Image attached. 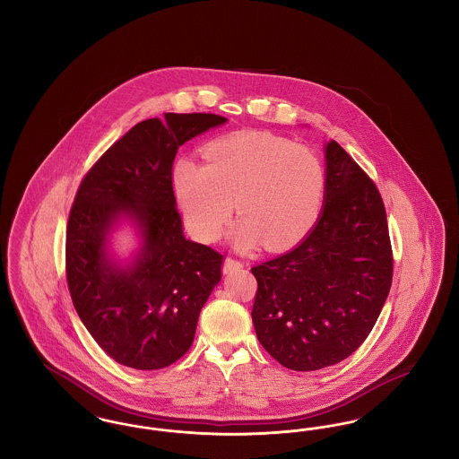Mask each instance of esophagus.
I'll list each match as a JSON object with an SVG mask.
<instances>
[{
	"instance_id": "obj_1",
	"label": "esophagus",
	"mask_w": 459,
	"mask_h": 459,
	"mask_svg": "<svg viewBox=\"0 0 459 459\" xmlns=\"http://www.w3.org/2000/svg\"><path fill=\"white\" fill-rule=\"evenodd\" d=\"M242 266H244V263L240 262V260L225 258V262H223V273H232L236 270H240Z\"/></svg>"
}]
</instances>
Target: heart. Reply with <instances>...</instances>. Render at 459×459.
I'll return each mask as SVG.
<instances>
[{
	"label": "heart",
	"mask_w": 459,
	"mask_h": 459,
	"mask_svg": "<svg viewBox=\"0 0 459 459\" xmlns=\"http://www.w3.org/2000/svg\"><path fill=\"white\" fill-rule=\"evenodd\" d=\"M172 182L186 227L203 242L219 239L236 201L242 219L230 239L239 249L263 242L281 251L298 244L316 223L325 196V169L316 154L253 132L212 143L204 165L178 160Z\"/></svg>",
	"instance_id": "obj_1"
}]
</instances>
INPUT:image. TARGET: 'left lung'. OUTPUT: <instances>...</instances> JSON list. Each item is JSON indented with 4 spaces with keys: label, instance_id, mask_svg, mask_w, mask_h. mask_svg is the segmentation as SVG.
<instances>
[{
    "label": "left lung",
    "instance_id": "1",
    "mask_svg": "<svg viewBox=\"0 0 459 459\" xmlns=\"http://www.w3.org/2000/svg\"><path fill=\"white\" fill-rule=\"evenodd\" d=\"M324 210L292 251L251 268L253 324L282 367L313 371L346 359L368 337L393 284L382 196L335 141L325 146Z\"/></svg>",
    "mask_w": 459,
    "mask_h": 459
}]
</instances>
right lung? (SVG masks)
Wrapping results in <instances>:
<instances>
[{
    "instance_id": "add662e5",
    "label": "right lung",
    "mask_w": 459,
    "mask_h": 459,
    "mask_svg": "<svg viewBox=\"0 0 459 459\" xmlns=\"http://www.w3.org/2000/svg\"><path fill=\"white\" fill-rule=\"evenodd\" d=\"M225 122L213 113L143 120L79 186L66 225L68 290L92 339L120 365L158 370L182 358L221 279L223 256L184 236L172 167L178 146ZM122 218L142 234L127 265L108 253V232Z\"/></svg>"
}]
</instances>
